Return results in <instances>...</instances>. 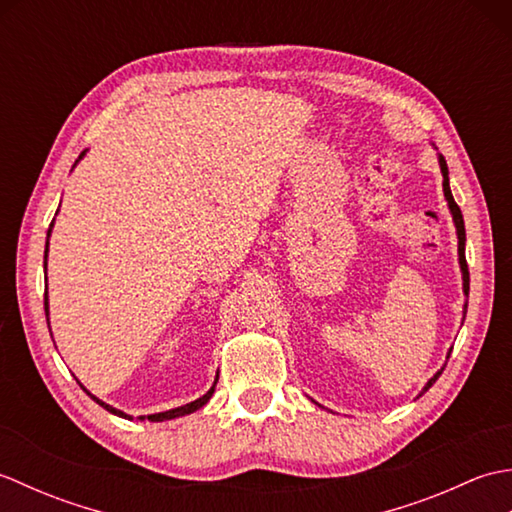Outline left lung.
Masks as SVG:
<instances>
[{"mask_svg": "<svg viewBox=\"0 0 512 512\" xmlns=\"http://www.w3.org/2000/svg\"><path fill=\"white\" fill-rule=\"evenodd\" d=\"M440 167H442V178H444V182H442V187H444V198H447V202H449V209H451V213H453V222H455V228H458V239H460V244H458V253H460V266H462V275H464V292L466 295H469V266H466V255H464V242H466V231H464V217H462V211H460V206H458V202L453 200V193H451V187H449V167H447V160H444L442 156H440ZM466 310V308H464ZM444 369V367H442ZM442 369L440 372L433 376L429 383H427V387H424V391H427L433 383H436V380L440 378V374H442Z\"/></svg>", "mask_w": 512, "mask_h": 512, "instance_id": "1", "label": "left lung"}]
</instances>
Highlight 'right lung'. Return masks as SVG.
Listing matches in <instances>:
<instances>
[{
  "instance_id": "obj_1",
  "label": "right lung",
  "mask_w": 512,
  "mask_h": 512,
  "mask_svg": "<svg viewBox=\"0 0 512 512\" xmlns=\"http://www.w3.org/2000/svg\"><path fill=\"white\" fill-rule=\"evenodd\" d=\"M54 222V220H52ZM50 228H52V224H50ZM48 235H50V231H48ZM46 257H48V244H46V255H43V264H46ZM43 306H46V312H48V297L43 299ZM217 383V380H215ZM85 389V387H83ZM213 389H215V385L206 391V394L202 396V398H198V400H193V402H189V405H184V407H178V409H169V411H162V413H154V416H147V420H151V422H158V420H171V418H178V416H184V413H191V411H195V409H200L202 405H206V402H209V398H211V394H213ZM88 391V389H85ZM92 396V394H90ZM92 400H96L99 402L101 407H105L107 411L110 413H116V416H121V418H129L132 420V416H127V413H123V411H118V409H114V407H110V405H105V402H101L99 398H94L92 396ZM138 420H145V416H138Z\"/></svg>"
}]
</instances>
